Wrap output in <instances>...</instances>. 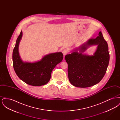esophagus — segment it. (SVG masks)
<instances>
[{
    "label": "esophagus",
    "instance_id": "1",
    "mask_svg": "<svg viewBox=\"0 0 120 120\" xmlns=\"http://www.w3.org/2000/svg\"><path fill=\"white\" fill-rule=\"evenodd\" d=\"M68 50H66V49H64L63 51V55L65 56L67 53H68Z\"/></svg>",
    "mask_w": 120,
    "mask_h": 120
}]
</instances>
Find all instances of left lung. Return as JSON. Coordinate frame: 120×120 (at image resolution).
Segmentation results:
<instances>
[{
    "instance_id": "8db88e82",
    "label": "left lung",
    "mask_w": 120,
    "mask_h": 120,
    "mask_svg": "<svg viewBox=\"0 0 120 120\" xmlns=\"http://www.w3.org/2000/svg\"><path fill=\"white\" fill-rule=\"evenodd\" d=\"M97 45L93 55L82 53L90 46ZM65 56L70 83L77 87L86 88L99 83L106 73L110 56L109 47L101 31L95 39H90Z\"/></svg>"
}]
</instances>
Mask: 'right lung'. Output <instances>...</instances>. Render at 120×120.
Instances as JSON below:
<instances>
[{
  "label": "right lung",
  "instance_id": "right-lung-1",
  "mask_svg": "<svg viewBox=\"0 0 120 120\" xmlns=\"http://www.w3.org/2000/svg\"><path fill=\"white\" fill-rule=\"evenodd\" d=\"M22 37V31L17 38L12 52L13 66L18 77L30 86H40L46 84L50 79L52 71L63 60L61 52L46 55L38 61L23 62L19 53V45Z\"/></svg>",
  "mask_w": 120,
  "mask_h": 120
}]
</instances>
